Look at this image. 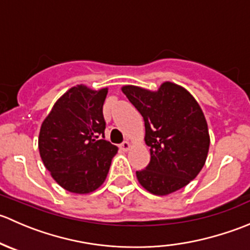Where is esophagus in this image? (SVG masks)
Segmentation results:
<instances>
[{"label": "esophagus", "mask_w": 250, "mask_h": 250, "mask_svg": "<svg viewBox=\"0 0 250 250\" xmlns=\"http://www.w3.org/2000/svg\"><path fill=\"white\" fill-rule=\"evenodd\" d=\"M120 147H121V150L128 151L130 148V143L129 141H123V143L120 145Z\"/></svg>", "instance_id": "obj_1"}]
</instances>
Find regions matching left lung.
I'll use <instances>...</instances> for the list:
<instances>
[{
    "mask_svg": "<svg viewBox=\"0 0 250 250\" xmlns=\"http://www.w3.org/2000/svg\"><path fill=\"white\" fill-rule=\"evenodd\" d=\"M122 92L141 113L151 160L137 172L146 191L166 196L185 188L198 175L209 151L208 125L197 100L173 82L157 90L123 85Z\"/></svg>",
    "mask_w": 250,
    "mask_h": 250,
    "instance_id": "8db88e82",
    "label": "left lung"
}]
</instances>
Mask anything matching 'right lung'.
Wrapping results in <instances>:
<instances>
[{
	"mask_svg": "<svg viewBox=\"0 0 250 250\" xmlns=\"http://www.w3.org/2000/svg\"><path fill=\"white\" fill-rule=\"evenodd\" d=\"M107 88H70L42 122L39 150L52 178L72 193L93 192L103 185L118 147L104 139L103 105Z\"/></svg>",
	"mask_w": 250,
	"mask_h": 250,
	"instance_id": "obj_1",
	"label": "right lung"
}]
</instances>
